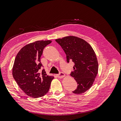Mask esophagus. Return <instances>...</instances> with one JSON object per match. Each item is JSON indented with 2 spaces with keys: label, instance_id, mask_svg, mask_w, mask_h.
<instances>
[{
  "label": "esophagus",
  "instance_id": "34e87169",
  "mask_svg": "<svg viewBox=\"0 0 121 121\" xmlns=\"http://www.w3.org/2000/svg\"><path fill=\"white\" fill-rule=\"evenodd\" d=\"M65 76V74L63 73V72H60L59 74H57V77H58L59 78H63Z\"/></svg>",
  "mask_w": 121,
  "mask_h": 121
}]
</instances>
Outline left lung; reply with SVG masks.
<instances>
[{"instance_id": "obj_1", "label": "left lung", "mask_w": 121, "mask_h": 121, "mask_svg": "<svg viewBox=\"0 0 121 121\" xmlns=\"http://www.w3.org/2000/svg\"><path fill=\"white\" fill-rule=\"evenodd\" d=\"M65 51L68 63H74L70 75L77 82V87L72 93H84L93 85L98 73V64L93 48L84 39L73 36L56 39Z\"/></svg>"}]
</instances>
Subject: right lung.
Returning <instances> with one entry per match:
<instances>
[{
  "label": "right lung",
  "instance_id": "add662e5",
  "mask_svg": "<svg viewBox=\"0 0 121 121\" xmlns=\"http://www.w3.org/2000/svg\"><path fill=\"white\" fill-rule=\"evenodd\" d=\"M51 41H37L24 46L17 53L13 67V76L26 95L42 97L50 89L53 76H48L40 58L44 48Z\"/></svg>",
  "mask_w": 121,
  "mask_h": 121
}]
</instances>
